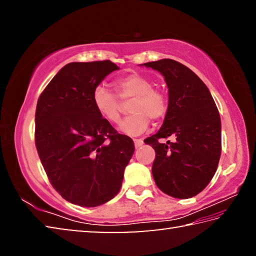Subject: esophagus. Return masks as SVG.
I'll return each instance as SVG.
<instances>
[{
    "label": "esophagus",
    "mask_w": 256,
    "mask_h": 256,
    "mask_svg": "<svg viewBox=\"0 0 256 256\" xmlns=\"http://www.w3.org/2000/svg\"><path fill=\"white\" fill-rule=\"evenodd\" d=\"M134 146H136V148H140V146L144 144V140L142 138H134Z\"/></svg>",
    "instance_id": "1"
}]
</instances>
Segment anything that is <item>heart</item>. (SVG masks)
Segmentation results:
<instances>
[{"instance_id":"obj_1","label":"heart","mask_w":256,"mask_h":256,"mask_svg":"<svg viewBox=\"0 0 256 256\" xmlns=\"http://www.w3.org/2000/svg\"><path fill=\"white\" fill-rule=\"evenodd\" d=\"M115 89L124 102L132 99L128 110L132 112L120 122L118 130L128 136H138L148 128L150 118L158 120L167 112L168 100L162 90L154 88V82L138 73L118 78ZM92 104L98 114L110 123H118L122 114V102L114 92L102 86L92 92Z\"/></svg>"}]
</instances>
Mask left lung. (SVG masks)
I'll return each mask as SVG.
<instances>
[{
    "instance_id": "1",
    "label": "left lung",
    "mask_w": 256,
    "mask_h": 256,
    "mask_svg": "<svg viewBox=\"0 0 256 256\" xmlns=\"http://www.w3.org/2000/svg\"><path fill=\"white\" fill-rule=\"evenodd\" d=\"M162 73L168 86V108L159 131L146 138L156 158L152 175L164 193L176 198L196 196L214 177L222 154V120L200 78L174 60L144 63ZM174 136V142L160 138Z\"/></svg>"
}]
</instances>
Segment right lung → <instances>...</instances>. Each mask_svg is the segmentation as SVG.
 <instances>
[{
    "mask_svg": "<svg viewBox=\"0 0 256 256\" xmlns=\"http://www.w3.org/2000/svg\"><path fill=\"white\" fill-rule=\"evenodd\" d=\"M118 66L110 60L68 63L42 92L34 142L50 184L66 201L92 208L112 200L134 152L131 138L104 120L92 92Z\"/></svg>",
    "mask_w": 256,
    "mask_h": 256,
    "instance_id": "1",
    "label": "right lung"
}]
</instances>
